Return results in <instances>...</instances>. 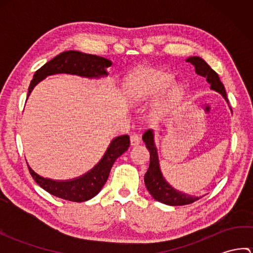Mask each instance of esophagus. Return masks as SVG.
I'll use <instances>...</instances> for the list:
<instances>
[{
    "mask_svg": "<svg viewBox=\"0 0 253 253\" xmlns=\"http://www.w3.org/2000/svg\"><path fill=\"white\" fill-rule=\"evenodd\" d=\"M139 143H140V138H139L137 135H131L130 136V146L137 147Z\"/></svg>",
    "mask_w": 253,
    "mask_h": 253,
    "instance_id": "1",
    "label": "esophagus"
}]
</instances>
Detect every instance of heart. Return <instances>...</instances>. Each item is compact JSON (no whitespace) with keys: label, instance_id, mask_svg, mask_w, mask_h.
<instances>
[{"label":"heart","instance_id":"obj_1","mask_svg":"<svg viewBox=\"0 0 253 253\" xmlns=\"http://www.w3.org/2000/svg\"><path fill=\"white\" fill-rule=\"evenodd\" d=\"M173 74L162 68L139 67L123 82V92L130 105H140L159 96L150 120L158 123L169 114L185 94V87L179 83H171Z\"/></svg>","mask_w":253,"mask_h":253}]
</instances>
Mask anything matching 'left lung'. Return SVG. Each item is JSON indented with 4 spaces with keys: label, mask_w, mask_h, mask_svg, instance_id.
Instances as JSON below:
<instances>
[{
    "label": "left lung",
    "mask_w": 253,
    "mask_h": 253,
    "mask_svg": "<svg viewBox=\"0 0 253 253\" xmlns=\"http://www.w3.org/2000/svg\"><path fill=\"white\" fill-rule=\"evenodd\" d=\"M186 62L192 64L199 76L206 78L207 82L211 85L210 88L216 91L219 94H222L225 101L228 103L226 91H225L224 84L219 80L218 75L208 65V63L203 58L199 56H190L187 58ZM142 140L150 152V164L147 173L144 175V185H146L149 193L153 197V199L161 203L174 207L185 206V204L192 203L201 198L193 197L188 195V193L175 189L165 179L162 170H161L160 159L157 144H155V135L153 129H149L144 132Z\"/></svg>",
    "instance_id": "1"
}]
</instances>
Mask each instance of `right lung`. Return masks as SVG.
<instances>
[{
	"label": "right lung",
	"instance_id": "1",
	"mask_svg": "<svg viewBox=\"0 0 253 253\" xmlns=\"http://www.w3.org/2000/svg\"><path fill=\"white\" fill-rule=\"evenodd\" d=\"M112 65V62L105 57L87 54L79 51H66L58 54L50 62L44 64L34 75L31 80L28 96L36 85L47 76L57 74L76 75V76L88 79H100L109 76L107 68ZM27 96V99H28ZM129 147V137L127 135L118 136L113 139L107 147L103 157L87 173L75 177L72 179L57 180L47 178L39 175L32 169L29 164L28 169L32 178L51 195L64 200L73 202H84L95 197L103 188L109 178L113 164L117 158L126 152Z\"/></svg>",
	"mask_w": 253,
	"mask_h": 253
}]
</instances>
